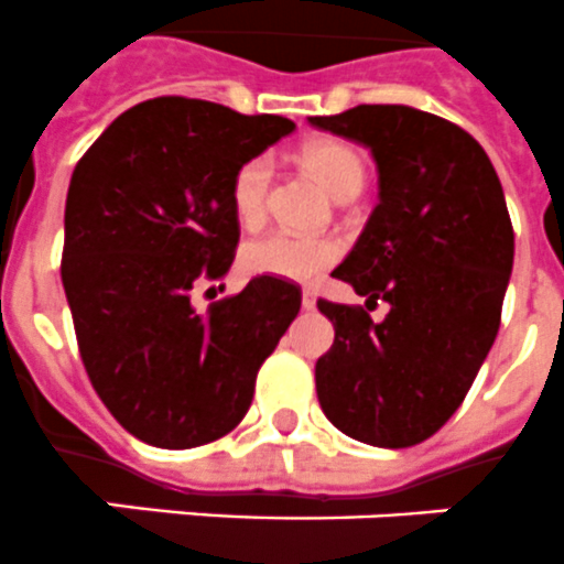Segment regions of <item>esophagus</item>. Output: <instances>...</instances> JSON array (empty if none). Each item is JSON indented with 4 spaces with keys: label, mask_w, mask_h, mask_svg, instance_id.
I'll return each mask as SVG.
<instances>
[{
    "label": "esophagus",
    "mask_w": 564,
    "mask_h": 564,
    "mask_svg": "<svg viewBox=\"0 0 564 564\" xmlns=\"http://www.w3.org/2000/svg\"><path fill=\"white\" fill-rule=\"evenodd\" d=\"M301 304H304V310H315V292L313 290L301 292Z\"/></svg>",
    "instance_id": "34e87169"
}]
</instances>
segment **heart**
Returning <instances> with one entry per match:
<instances>
[{"mask_svg": "<svg viewBox=\"0 0 564 564\" xmlns=\"http://www.w3.org/2000/svg\"><path fill=\"white\" fill-rule=\"evenodd\" d=\"M304 164L336 199H350L365 185V162L359 150L345 141H315L304 150ZM272 159L267 153L251 155L240 164L228 185L231 210L242 226H258L267 214ZM341 258V242L336 237H310L295 231H272L251 240L242 249V269L260 278L281 281H313L324 269Z\"/></svg>", "mask_w": 564, "mask_h": 564, "instance_id": "obj_1", "label": "heart"}]
</instances>
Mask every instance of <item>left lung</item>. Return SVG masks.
<instances>
[{
	"label": "left lung",
	"mask_w": 564,
	"mask_h": 564,
	"mask_svg": "<svg viewBox=\"0 0 564 564\" xmlns=\"http://www.w3.org/2000/svg\"><path fill=\"white\" fill-rule=\"evenodd\" d=\"M313 127L370 150L379 205L333 278L365 306L318 301L336 338L315 361L327 420L354 441L405 448L464 402L498 336L512 272V223L498 173L457 123L397 104H361Z\"/></svg>",
	"instance_id": "8db88e82"
}]
</instances>
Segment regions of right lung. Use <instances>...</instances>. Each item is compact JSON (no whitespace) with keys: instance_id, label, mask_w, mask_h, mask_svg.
I'll return each mask as SVG.
<instances>
[{"instance_id":"obj_1","label":"right lung","mask_w":564,"mask_h":564,"mask_svg":"<svg viewBox=\"0 0 564 564\" xmlns=\"http://www.w3.org/2000/svg\"><path fill=\"white\" fill-rule=\"evenodd\" d=\"M292 130L281 116L153 98L109 123L72 173L59 274L80 359L109 414L150 446L231 432L301 310L281 278H251L208 313L191 301L235 263L231 176Z\"/></svg>"}]
</instances>
